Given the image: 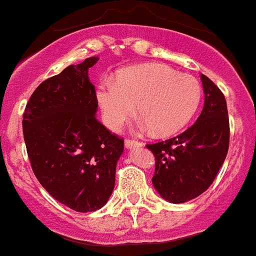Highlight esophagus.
Segmentation results:
<instances>
[{
    "mask_svg": "<svg viewBox=\"0 0 256 256\" xmlns=\"http://www.w3.org/2000/svg\"><path fill=\"white\" fill-rule=\"evenodd\" d=\"M124 144H126V148H141L142 142L137 141V140H132V138H126V141H124Z\"/></svg>",
    "mask_w": 256,
    "mask_h": 256,
    "instance_id": "obj_1",
    "label": "esophagus"
}]
</instances>
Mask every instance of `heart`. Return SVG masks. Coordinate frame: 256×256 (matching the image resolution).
<instances>
[{
	"label": "heart",
	"mask_w": 256,
	"mask_h": 256,
	"mask_svg": "<svg viewBox=\"0 0 256 256\" xmlns=\"http://www.w3.org/2000/svg\"><path fill=\"white\" fill-rule=\"evenodd\" d=\"M202 90L195 76L177 73L162 64L126 68L116 80H102L96 97L102 120L112 130H119L136 112L142 126L156 136L180 132L196 114Z\"/></svg>",
	"instance_id": "heart-1"
}]
</instances>
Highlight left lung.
Wrapping results in <instances>:
<instances>
[{"mask_svg":"<svg viewBox=\"0 0 256 256\" xmlns=\"http://www.w3.org/2000/svg\"><path fill=\"white\" fill-rule=\"evenodd\" d=\"M205 102L198 120L173 138L146 144L155 156L152 184L169 202L180 204L210 187L230 148V119L223 92L201 74Z\"/></svg>","mask_w":256,"mask_h":256,"instance_id":"8db88e82","label":"left lung"}]
</instances>
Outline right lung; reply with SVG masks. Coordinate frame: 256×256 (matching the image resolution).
Wrapping results in <instances>:
<instances>
[{
    "label": "right lung",
    "mask_w": 256,
    "mask_h": 256,
    "mask_svg": "<svg viewBox=\"0 0 256 256\" xmlns=\"http://www.w3.org/2000/svg\"><path fill=\"white\" fill-rule=\"evenodd\" d=\"M88 58L40 83L22 114V132L33 173L54 198L79 212L108 202L115 186L124 140L96 118V90Z\"/></svg>",
    "instance_id": "right-lung-1"
}]
</instances>
